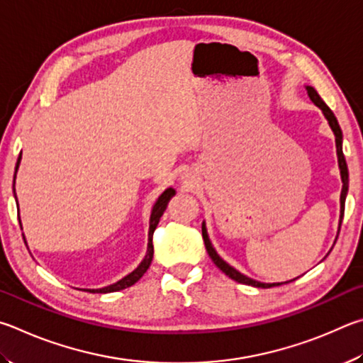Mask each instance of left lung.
<instances>
[{
    "instance_id": "8db88e82",
    "label": "left lung",
    "mask_w": 363,
    "mask_h": 363,
    "mask_svg": "<svg viewBox=\"0 0 363 363\" xmlns=\"http://www.w3.org/2000/svg\"><path fill=\"white\" fill-rule=\"evenodd\" d=\"M306 91L309 99L313 100V104L315 106H319L323 116L328 121V125L332 127V130L335 133V142H336V155H338V165H340V174H341V182H342V188H341V196H340V204H341V212H340V228H341V221H342V215H345V202H346V196H347V189H349V172H347V164H346V159L345 155H342V132H341V127L338 124V119L333 114V111L330 110V108L325 105V101L320 99V95L317 94L315 89L313 86H306ZM340 228H338V233H340ZM202 239H204V244H206V249L208 257L212 258V262L218 266V268L225 272L228 277H231L233 281H236L239 284H245V285H252V287H258V289H269V287H277V285H282V284H289V282H294L295 279H291L289 282H274V284H264V282H258L255 279H250L244 276L242 272H239L238 269H234L231 264H228L223 258H221L217 250L213 249V245L211 242V239H208V234H207V228H206V221H202Z\"/></svg>"
}]
</instances>
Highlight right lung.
<instances>
[{
  "mask_svg": "<svg viewBox=\"0 0 363 363\" xmlns=\"http://www.w3.org/2000/svg\"><path fill=\"white\" fill-rule=\"evenodd\" d=\"M21 161H22V152L18 155V159H17V164H16V172H14V185H16V175H17V170H18V165H21ZM14 185H12V188H14ZM175 196V189L174 188H167L165 191L159 196V198L156 199L155 206H152L151 208V215H150V231H148V247H146V253H145V258L142 259V263H140L135 269H133L132 272H129V274L124 276L121 281L114 282L111 285H108V287H104V289H87L89 291H92V294H111V291H119V290H124L127 287H130V285H133L135 282H138L140 279H142V276L146 272V269L150 268V264L152 262V253H155V249H152V233H155L156 226L159 223V220H161L162 213L165 212V208H167V204L169 201L174 198ZM14 198H16V202H17V196H16V188H14ZM21 223V221H18ZM22 226V225H21Z\"/></svg>",
  "mask_w": 363,
  "mask_h": 363,
  "instance_id": "1",
  "label": "right lung"
}]
</instances>
